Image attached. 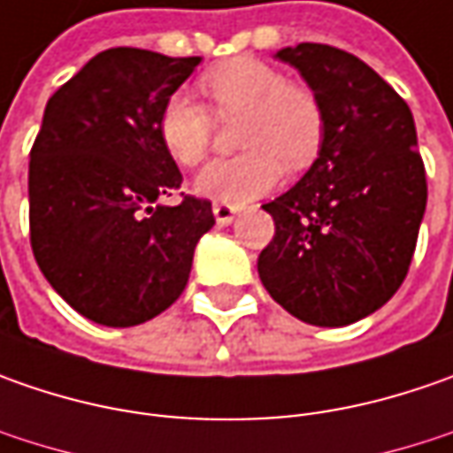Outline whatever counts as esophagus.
Masks as SVG:
<instances>
[{
    "mask_svg": "<svg viewBox=\"0 0 453 453\" xmlns=\"http://www.w3.org/2000/svg\"><path fill=\"white\" fill-rule=\"evenodd\" d=\"M239 211H242V209H239V206H232V203H221V201L214 203V217H217L219 226H229Z\"/></svg>",
    "mask_w": 453,
    "mask_h": 453,
    "instance_id": "1",
    "label": "esophagus"
}]
</instances>
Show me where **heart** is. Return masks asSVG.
Listing matches in <instances>:
<instances>
[{"mask_svg": "<svg viewBox=\"0 0 453 453\" xmlns=\"http://www.w3.org/2000/svg\"><path fill=\"white\" fill-rule=\"evenodd\" d=\"M214 113H242L239 146L247 150L217 158L199 171L196 194L221 203H247L274 188L285 161L307 165L320 149L322 108L303 85L257 58H232L199 78ZM158 138L181 165H196L211 143V118L186 93H173L158 115Z\"/></svg>", "mask_w": 453, "mask_h": 453, "instance_id": "obj_1", "label": "heart"}]
</instances>
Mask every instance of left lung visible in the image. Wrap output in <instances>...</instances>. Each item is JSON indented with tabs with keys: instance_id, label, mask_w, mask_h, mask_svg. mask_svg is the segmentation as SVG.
I'll list each match as a JSON object with an SVG mask.
<instances>
[{
	"instance_id": "8db88e82",
	"label": "left lung",
	"mask_w": 453,
	"mask_h": 453,
	"mask_svg": "<svg viewBox=\"0 0 453 453\" xmlns=\"http://www.w3.org/2000/svg\"><path fill=\"white\" fill-rule=\"evenodd\" d=\"M289 62L322 108L315 164L262 209L274 236L257 259L274 303L297 320L342 327L406 280L426 211V171L406 100L356 55L303 42Z\"/></svg>"
}]
</instances>
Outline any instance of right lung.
Wrapping results in <instances>:
<instances>
[{"mask_svg": "<svg viewBox=\"0 0 453 453\" xmlns=\"http://www.w3.org/2000/svg\"><path fill=\"white\" fill-rule=\"evenodd\" d=\"M199 62L113 47L47 100L29 150V242L52 289L97 325H141L176 303L214 226L211 201L164 203L181 171L158 115Z\"/></svg>", "mask_w": 453, "mask_h": 453, "instance_id": "obj_1", "label": "right lung"}]
</instances>
